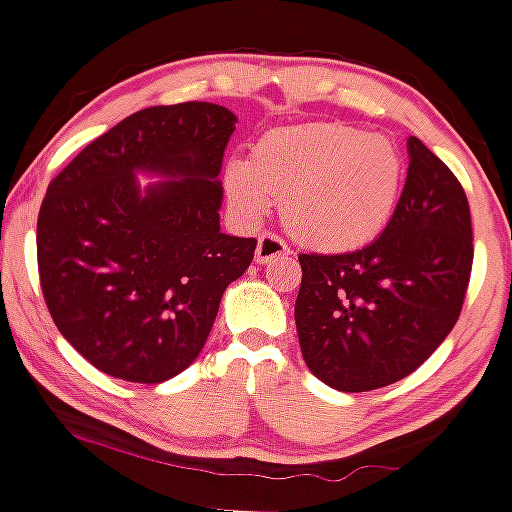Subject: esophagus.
Wrapping results in <instances>:
<instances>
[{
  "instance_id": "esophagus-1",
  "label": "esophagus",
  "mask_w": 512,
  "mask_h": 512,
  "mask_svg": "<svg viewBox=\"0 0 512 512\" xmlns=\"http://www.w3.org/2000/svg\"><path fill=\"white\" fill-rule=\"evenodd\" d=\"M287 257H289V247L280 240V237L272 235V232H265V235L260 237L255 250V260L260 262V265H277V262L287 260Z\"/></svg>"
}]
</instances>
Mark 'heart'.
<instances>
[{"label":"heart","instance_id":"obj_1","mask_svg":"<svg viewBox=\"0 0 512 512\" xmlns=\"http://www.w3.org/2000/svg\"><path fill=\"white\" fill-rule=\"evenodd\" d=\"M404 175L406 160L389 136L307 123L265 133L250 163H227L225 190L240 218H265L275 198L294 240L319 252H349L389 225Z\"/></svg>","mask_w":512,"mask_h":512}]
</instances>
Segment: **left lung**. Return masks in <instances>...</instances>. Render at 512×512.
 <instances>
[{
  "label": "left lung",
  "mask_w": 512,
  "mask_h": 512,
  "mask_svg": "<svg viewBox=\"0 0 512 512\" xmlns=\"http://www.w3.org/2000/svg\"><path fill=\"white\" fill-rule=\"evenodd\" d=\"M394 218L371 245L299 255L294 302L304 364L337 391L416 371L451 334L473 265L471 208L456 175L416 136Z\"/></svg>",
  "instance_id": "obj_1"
}]
</instances>
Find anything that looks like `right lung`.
<instances>
[{
    "instance_id": "right-lung-1",
    "label": "right lung",
    "mask_w": 512,
    "mask_h": 512,
    "mask_svg": "<svg viewBox=\"0 0 512 512\" xmlns=\"http://www.w3.org/2000/svg\"><path fill=\"white\" fill-rule=\"evenodd\" d=\"M235 113L151 106L98 136L54 180L36 223L41 292L61 337L103 374L160 384L203 352L255 237L220 232ZM138 174L158 177L143 186Z\"/></svg>"
}]
</instances>
